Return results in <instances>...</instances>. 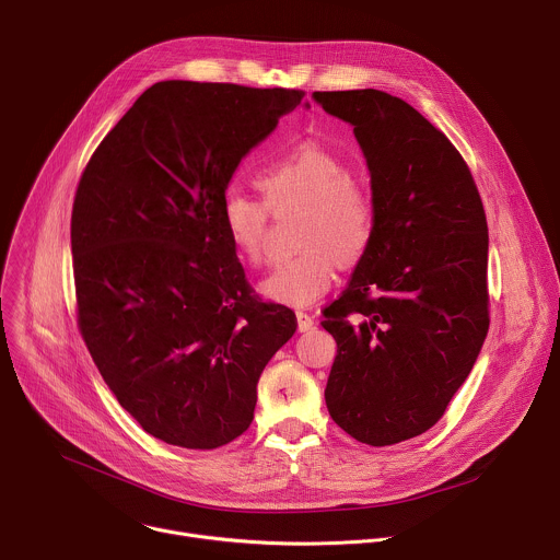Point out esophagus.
<instances>
[{"label": "esophagus", "instance_id": "esophagus-1", "mask_svg": "<svg viewBox=\"0 0 560 560\" xmlns=\"http://www.w3.org/2000/svg\"><path fill=\"white\" fill-rule=\"evenodd\" d=\"M312 326H314V316H310L307 312H296V328H299V332H307V330H312Z\"/></svg>", "mask_w": 560, "mask_h": 560}]
</instances>
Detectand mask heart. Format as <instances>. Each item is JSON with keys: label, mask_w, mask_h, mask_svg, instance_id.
<instances>
[{"label": "heart", "mask_w": 560, "mask_h": 560, "mask_svg": "<svg viewBox=\"0 0 560 560\" xmlns=\"http://www.w3.org/2000/svg\"><path fill=\"white\" fill-rule=\"evenodd\" d=\"M266 201L232 188L221 201V221L234 250L248 264L264 259L270 208L303 210L296 232L301 253L281 261L261 283L264 296L305 307L322 299L337 268L357 264L370 248L376 203L368 186L352 177L343 156L318 141H303L259 175Z\"/></svg>", "instance_id": "1"}]
</instances>
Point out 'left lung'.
<instances>
[{
	"mask_svg": "<svg viewBox=\"0 0 560 560\" xmlns=\"http://www.w3.org/2000/svg\"><path fill=\"white\" fill-rule=\"evenodd\" d=\"M354 128L376 225L348 288L324 310L337 341L332 421L383 447L430 430L488 337V221L452 141L383 91L312 93Z\"/></svg>",
	"mask_w": 560,
	"mask_h": 560,
	"instance_id": "8db88e82",
	"label": "left lung"
}]
</instances>
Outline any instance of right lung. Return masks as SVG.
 <instances>
[{
	"label": "right lung",
	"instance_id": "1",
	"mask_svg": "<svg viewBox=\"0 0 560 560\" xmlns=\"http://www.w3.org/2000/svg\"><path fill=\"white\" fill-rule=\"evenodd\" d=\"M301 100L288 89L159 82L79 179V330L119 406L154 439L214 450L242 436L264 368L296 330L290 307L253 296L221 201L242 159Z\"/></svg>",
	"mask_w": 560,
	"mask_h": 560
}]
</instances>
